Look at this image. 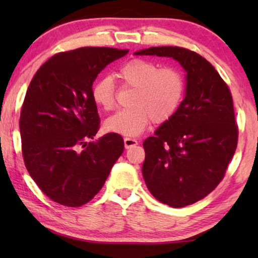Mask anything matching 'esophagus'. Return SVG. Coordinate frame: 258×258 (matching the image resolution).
Instances as JSON below:
<instances>
[{"label":"esophagus","instance_id":"1","mask_svg":"<svg viewBox=\"0 0 258 258\" xmlns=\"http://www.w3.org/2000/svg\"><path fill=\"white\" fill-rule=\"evenodd\" d=\"M137 144H139V141L135 139H130V137H125L124 139V147L126 149H129V148H132L134 146H137Z\"/></svg>","mask_w":258,"mask_h":258}]
</instances>
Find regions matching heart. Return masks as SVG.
<instances>
[{"label":"heart","mask_w":258,"mask_h":258,"mask_svg":"<svg viewBox=\"0 0 258 258\" xmlns=\"http://www.w3.org/2000/svg\"><path fill=\"white\" fill-rule=\"evenodd\" d=\"M124 86L135 88L130 96L133 107L122 109L107 118L104 128L110 133L134 137L140 135L151 122H168L181 107L186 91V80L175 67H161L146 58H133L118 69ZM91 98L103 110L116 105V88L110 76L96 80L91 86Z\"/></svg>","instance_id":"1"}]
</instances>
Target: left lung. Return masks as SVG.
<instances>
[{
	"mask_svg": "<svg viewBox=\"0 0 258 258\" xmlns=\"http://www.w3.org/2000/svg\"><path fill=\"white\" fill-rule=\"evenodd\" d=\"M136 55L172 57L186 72L178 111L144 141L142 174L160 202L182 208L202 200L223 179L237 148L230 89L200 54L181 47H151Z\"/></svg>",
	"mask_w": 258,
	"mask_h": 258,
	"instance_id": "8db88e82",
	"label": "left lung"
}]
</instances>
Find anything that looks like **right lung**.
I'll use <instances>...</instances> for the list:
<instances>
[{"label":"right lung","instance_id":"right-lung-1","mask_svg":"<svg viewBox=\"0 0 258 258\" xmlns=\"http://www.w3.org/2000/svg\"><path fill=\"white\" fill-rule=\"evenodd\" d=\"M128 49L83 47L55 54L28 87L20 116L22 156L31 178L56 203L81 207L103 186L124 150L116 133L100 129L91 86Z\"/></svg>","mask_w":258,"mask_h":258}]
</instances>
